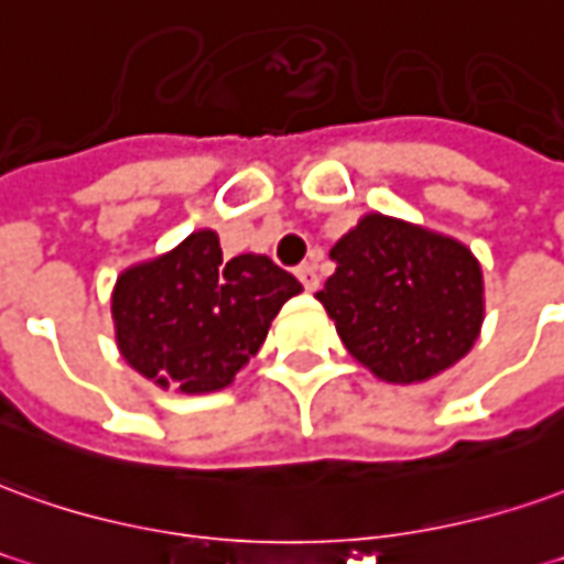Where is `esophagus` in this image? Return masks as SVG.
<instances>
[{"mask_svg":"<svg viewBox=\"0 0 564 564\" xmlns=\"http://www.w3.org/2000/svg\"><path fill=\"white\" fill-rule=\"evenodd\" d=\"M299 281H302V286H305V293H317V286H321V278H317V271H314V265H299Z\"/></svg>","mask_w":564,"mask_h":564,"instance_id":"1","label":"esophagus"}]
</instances>
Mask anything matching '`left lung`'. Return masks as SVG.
<instances>
[{
    "label": "left lung",
    "mask_w": 564,
    "mask_h": 564,
    "mask_svg": "<svg viewBox=\"0 0 564 564\" xmlns=\"http://www.w3.org/2000/svg\"><path fill=\"white\" fill-rule=\"evenodd\" d=\"M317 293L350 357L388 384H419L474 348L486 317L479 259L448 235L366 214L329 250Z\"/></svg>",
    "instance_id": "obj_1"
}]
</instances>
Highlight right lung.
I'll list each match as a JSON object with an SVG mask.
<instances>
[{
	"label": "right lung",
	"instance_id": "1",
	"mask_svg": "<svg viewBox=\"0 0 564 564\" xmlns=\"http://www.w3.org/2000/svg\"><path fill=\"white\" fill-rule=\"evenodd\" d=\"M302 293L269 256L226 259L214 228L192 231L167 253L118 274L116 345L159 388L214 393L259 354L286 299Z\"/></svg>",
	"mask_w": 564,
	"mask_h": 564
}]
</instances>
